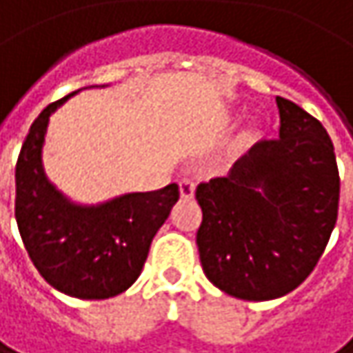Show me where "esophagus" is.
<instances>
[{
    "label": "esophagus",
    "instance_id": "34e87169",
    "mask_svg": "<svg viewBox=\"0 0 353 353\" xmlns=\"http://www.w3.org/2000/svg\"><path fill=\"white\" fill-rule=\"evenodd\" d=\"M179 187H181V196L183 199H190L194 194V181H190V179H183L179 183Z\"/></svg>",
    "mask_w": 353,
    "mask_h": 353
}]
</instances>
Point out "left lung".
<instances>
[{"mask_svg":"<svg viewBox=\"0 0 353 353\" xmlns=\"http://www.w3.org/2000/svg\"><path fill=\"white\" fill-rule=\"evenodd\" d=\"M279 139H263L229 174L196 187L201 265L221 291L267 301L299 288L338 221L340 172L321 122L275 98Z\"/></svg>","mask_w":353,"mask_h":353,"instance_id":"8db88e82","label":"left lung"}]
</instances>
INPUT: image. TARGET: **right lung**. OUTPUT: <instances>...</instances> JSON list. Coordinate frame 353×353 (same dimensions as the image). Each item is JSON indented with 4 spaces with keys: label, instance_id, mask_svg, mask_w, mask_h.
<instances>
[{
    "label": "right lung",
    "instance_id": "add662e5",
    "mask_svg": "<svg viewBox=\"0 0 353 353\" xmlns=\"http://www.w3.org/2000/svg\"><path fill=\"white\" fill-rule=\"evenodd\" d=\"M74 94L46 106L23 140L15 164V221L32 263L52 288L78 299H108L139 279L150 243L179 201V185L96 207L68 201L48 181L41 148L50 116Z\"/></svg>",
    "mask_w": 353,
    "mask_h": 353
}]
</instances>
